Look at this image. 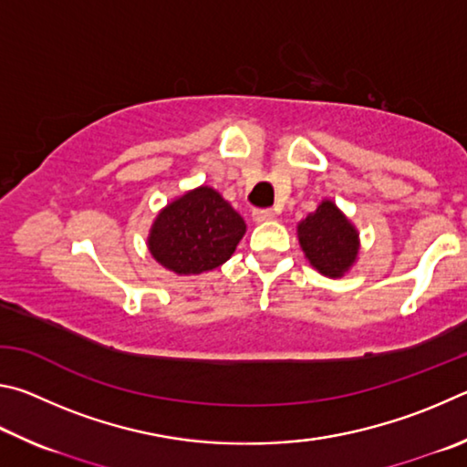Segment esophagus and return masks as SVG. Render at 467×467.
Segmentation results:
<instances>
[{"label": "esophagus", "instance_id": "34e87169", "mask_svg": "<svg viewBox=\"0 0 467 467\" xmlns=\"http://www.w3.org/2000/svg\"><path fill=\"white\" fill-rule=\"evenodd\" d=\"M252 219L256 221V223H266V221H273L275 219V211L271 209H258L252 213Z\"/></svg>", "mask_w": 467, "mask_h": 467}]
</instances>
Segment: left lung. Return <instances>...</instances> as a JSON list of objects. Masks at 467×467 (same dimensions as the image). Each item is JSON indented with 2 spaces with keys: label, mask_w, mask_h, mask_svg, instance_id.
<instances>
[{
  "label": "left lung",
  "mask_w": 467,
  "mask_h": 467,
  "mask_svg": "<svg viewBox=\"0 0 467 467\" xmlns=\"http://www.w3.org/2000/svg\"><path fill=\"white\" fill-rule=\"evenodd\" d=\"M301 250L306 252L316 271L338 279L355 265L358 254V234L332 201H322L320 207L297 225Z\"/></svg>",
  "instance_id": "8db88e82"
}]
</instances>
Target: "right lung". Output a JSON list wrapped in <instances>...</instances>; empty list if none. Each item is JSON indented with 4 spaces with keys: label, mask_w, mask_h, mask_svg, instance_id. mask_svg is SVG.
<instances>
[{
    "label": "right lung",
    "mask_w": 467,
    "mask_h": 467,
    "mask_svg": "<svg viewBox=\"0 0 467 467\" xmlns=\"http://www.w3.org/2000/svg\"><path fill=\"white\" fill-rule=\"evenodd\" d=\"M244 234L240 213L211 186H199L160 211L147 246L168 271L201 275L229 260Z\"/></svg>",
    "instance_id": "1"
}]
</instances>
